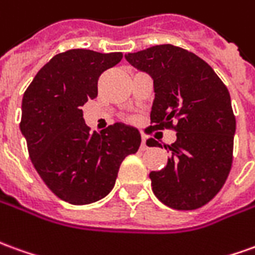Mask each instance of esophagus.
Instances as JSON below:
<instances>
[{
	"mask_svg": "<svg viewBox=\"0 0 255 255\" xmlns=\"http://www.w3.org/2000/svg\"><path fill=\"white\" fill-rule=\"evenodd\" d=\"M140 149H142V150H146V149H149V146H147V142H146V138H142Z\"/></svg>",
	"mask_w": 255,
	"mask_h": 255,
	"instance_id": "34e87169",
	"label": "esophagus"
}]
</instances>
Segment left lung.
I'll use <instances>...</instances> for the list:
<instances>
[{"label":"left lung","instance_id":"1","mask_svg":"<svg viewBox=\"0 0 255 255\" xmlns=\"http://www.w3.org/2000/svg\"><path fill=\"white\" fill-rule=\"evenodd\" d=\"M126 59L153 80L149 129L177 131V140L164 145L171 153L167 165L149 174L153 193L175 210L202 207L220 192L232 167L236 120L229 91L202 58L171 44L127 53ZM153 142L147 139V146Z\"/></svg>","mask_w":255,"mask_h":255}]
</instances>
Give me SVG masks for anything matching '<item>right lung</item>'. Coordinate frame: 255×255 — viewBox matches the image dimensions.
<instances>
[{
  "mask_svg": "<svg viewBox=\"0 0 255 255\" xmlns=\"http://www.w3.org/2000/svg\"><path fill=\"white\" fill-rule=\"evenodd\" d=\"M122 59V52L58 53L23 95L20 131L31 163L48 188L70 204H90L109 195L123 160L139 149L136 128L116 123L90 133L80 109L97 98L99 76Z\"/></svg>",
  "mask_w": 255,
  "mask_h": 255,
  "instance_id": "right-lung-1",
  "label": "right lung"
}]
</instances>
